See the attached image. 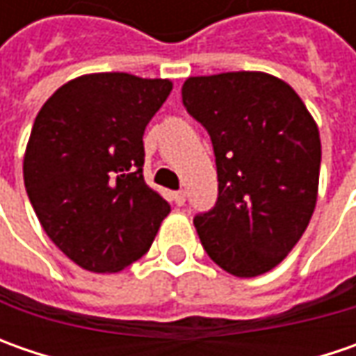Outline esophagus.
<instances>
[{
	"mask_svg": "<svg viewBox=\"0 0 356 356\" xmlns=\"http://www.w3.org/2000/svg\"><path fill=\"white\" fill-rule=\"evenodd\" d=\"M172 202L176 204V206H184L186 202V194L180 190V192H172Z\"/></svg>",
	"mask_w": 356,
	"mask_h": 356,
	"instance_id": "1",
	"label": "esophagus"
}]
</instances>
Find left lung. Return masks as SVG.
<instances>
[{
	"instance_id": "1",
	"label": "left lung",
	"mask_w": 356,
	"mask_h": 356,
	"mask_svg": "<svg viewBox=\"0 0 356 356\" xmlns=\"http://www.w3.org/2000/svg\"><path fill=\"white\" fill-rule=\"evenodd\" d=\"M186 111L213 144L218 202L194 218L204 250L236 277L275 266L307 229L319 192L321 138L285 81L261 71L188 76Z\"/></svg>"
}]
</instances>
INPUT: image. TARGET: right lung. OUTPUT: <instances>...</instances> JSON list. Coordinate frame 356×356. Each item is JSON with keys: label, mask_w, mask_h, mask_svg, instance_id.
<instances>
[{"label": "right lung", "mask_w": 356, "mask_h": 356, "mask_svg": "<svg viewBox=\"0 0 356 356\" xmlns=\"http://www.w3.org/2000/svg\"><path fill=\"white\" fill-rule=\"evenodd\" d=\"M170 90V79L90 73L59 87L35 118L27 196L49 239L87 271L140 259L170 213L143 176L144 129Z\"/></svg>", "instance_id": "obj_1"}]
</instances>
